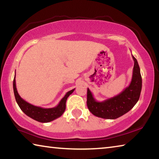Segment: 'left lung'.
<instances>
[{
  "mask_svg": "<svg viewBox=\"0 0 159 159\" xmlns=\"http://www.w3.org/2000/svg\"><path fill=\"white\" fill-rule=\"evenodd\" d=\"M134 60L132 80L127 88L113 98L102 102L97 101L89 88L87 92V106L95 116L106 119H116L128 112L138 102L142 90V76L138 61Z\"/></svg>",
  "mask_w": 159,
  "mask_h": 159,
  "instance_id": "left-lung-1",
  "label": "left lung"
}]
</instances>
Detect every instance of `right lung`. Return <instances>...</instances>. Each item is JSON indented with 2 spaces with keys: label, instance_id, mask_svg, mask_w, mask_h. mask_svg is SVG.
I'll use <instances>...</instances> for the list:
<instances>
[{
  "label": "right lung",
  "instance_id": "right-lung-1",
  "mask_svg": "<svg viewBox=\"0 0 159 159\" xmlns=\"http://www.w3.org/2000/svg\"><path fill=\"white\" fill-rule=\"evenodd\" d=\"M13 90H14L16 102H17L21 111L25 113L26 116L33 118L35 120H37V121L41 123H48L60 117L63 114V113L66 109V99L68 98V97L74 92L75 88L67 92L57 106L53 107V108L49 109H45L40 107L34 106L21 98L20 95H19L17 88H16L15 75L14 80H13Z\"/></svg>",
  "mask_w": 159,
  "mask_h": 159
}]
</instances>
